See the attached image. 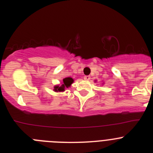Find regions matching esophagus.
I'll use <instances>...</instances> for the list:
<instances>
[{"label":"esophagus","instance_id":"obj_1","mask_svg":"<svg viewBox=\"0 0 153 153\" xmlns=\"http://www.w3.org/2000/svg\"><path fill=\"white\" fill-rule=\"evenodd\" d=\"M84 79H85V80H90V76H84Z\"/></svg>","mask_w":153,"mask_h":153}]
</instances>
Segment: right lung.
<instances>
[{"instance_id":"1","label":"right lung","mask_w":153,"mask_h":153,"mask_svg":"<svg viewBox=\"0 0 153 153\" xmlns=\"http://www.w3.org/2000/svg\"><path fill=\"white\" fill-rule=\"evenodd\" d=\"M63 83L61 86H57L54 87V90L55 92H62L65 90V88H68V87L71 86L72 83H73L74 79L71 78V77H66V78H64L63 79Z\"/></svg>"}]
</instances>
